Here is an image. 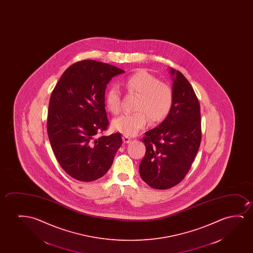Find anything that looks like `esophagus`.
Listing matches in <instances>:
<instances>
[{"instance_id":"34e87169","label":"esophagus","mask_w":253,"mask_h":253,"mask_svg":"<svg viewBox=\"0 0 253 253\" xmlns=\"http://www.w3.org/2000/svg\"><path fill=\"white\" fill-rule=\"evenodd\" d=\"M123 140H124L125 143H128V142H130L132 141V139L129 138L127 135H124V136H123Z\"/></svg>"}]
</instances>
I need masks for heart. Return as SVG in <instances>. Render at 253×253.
<instances>
[{"mask_svg": "<svg viewBox=\"0 0 253 253\" xmlns=\"http://www.w3.org/2000/svg\"><path fill=\"white\" fill-rule=\"evenodd\" d=\"M125 87L130 95L138 97L135 104L136 112L123 114L112 121V128L127 136L138 134L148 123L163 121L169 115L173 104V89L161 82L157 77L141 70L125 80ZM121 92L117 86H111L105 93L104 102L108 111L118 114L121 110Z\"/></svg>", "mask_w": 253, "mask_h": 253, "instance_id": "1", "label": "heart"}]
</instances>
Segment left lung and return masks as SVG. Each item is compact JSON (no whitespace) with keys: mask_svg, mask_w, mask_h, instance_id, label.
I'll return each instance as SVG.
<instances>
[{"mask_svg":"<svg viewBox=\"0 0 253 253\" xmlns=\"http://www.w3.org/2000/svg\"><path fill=\"white\" fill-rule=\"evenodd\" d=\"M173 104L169 115L142 138L145 156L139 167L142 180L156 189L180 183L190 169L201 142V106L183 74L171 69Z\"/></svg>","mask_w":253,"mask_h":253,"instance_id":"1","label":"left lung"}]
</instances>
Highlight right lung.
I'll return each instance as SVG.
<instances>
[{
	"label": "right lung",
	"instance_id": "add662e5",
	"mask_svg": "<svg viewBox=\"0 0 253 253\" xmlns=\"http://www.w3.org/2000/svg\"><path fill=\"white\" fill-rule=\"evenodd\" d=\"M124 70L84 59L64 72L52 90L47 134L63 169L81 181L99 179L110 169L122 145L120 133L101 135L108 128L104 95L107 84Z\"/></svg>",
	"mask_w": 253,
	"mask_h": 253
}]
</instances>
